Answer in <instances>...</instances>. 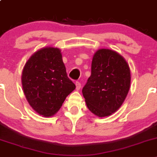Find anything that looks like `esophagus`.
I'll return each mask as SVG.
<instances>
[{"instance_id": "obj_1", "label": "esophagus", "mask_w": 157, "mask_h": 157, "mask_svg": "<svg viewBox=\"0 0 157 157\" xmlns=\"http://www.w3.org/2000/svg\"><path fill=\"white\" fill-rule=\"evenodd\" d=\"M76 90H80V89L81 88V83H80V82H76Z\"/></svg>"}]
</instances>
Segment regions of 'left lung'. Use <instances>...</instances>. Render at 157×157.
Instances as JSON below:
<instances>
[{
  "mask_svg": "<svg viewBox=\"0 0 157 157\" xmlns=\"http://www.w3.org/2000/svg\"><path fill=\"white\" fill-rule=\"evenodd\" d=\"M130 85L131 71L125 59L115 51L101 48L93 55L91 76L82 93L89 110L102 118L121 107Z\"/></svg>",
  "mask_w": 157,
  "mask_h": 157,
  "instance_id": "1",
  "label": "left lung"
}]
</instances>
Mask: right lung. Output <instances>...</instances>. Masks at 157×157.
Returning <instances> with one entry per match:
<instances>
[{
	"label": "right lung",
	"instance_id": "obj_1",
	"mask_svg": "<svg viewBox=\"0 0 157 157\" xmlns=\"http://www.w3.org/2000/svg\"><path fill=\"white\" fill-rule=\"evenodd\" d=\"M21 80L30 106L44 117L58 112L76 88L67 77L61 50L51 46L39 49L30 57L23 67Z\"/></svg>",
	"mask_w": 157,
	"mask_h": 157
}]
</instances>
